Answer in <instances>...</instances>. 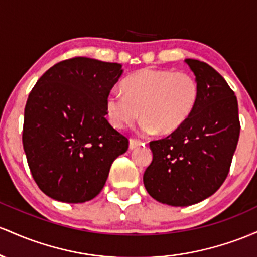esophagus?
Listing matches in <instances>:
<instances>
[{
  "mask_svg": "<svg viewBox=\"0 0 257 257\" xmlns=\"http://www.w3.org/2000/svg\"><path fill=\"white\" fill-rule=\"evenodd\" d=\"M143 142L142 141H140V140H136V138H131V140H130V149H136V148H138V147H141V146H143Z\"/></svg>",
  "mask_w": 257,
  "mask_h": 257,
  "instance_id": "1",
  "label": "esophagus"
}]
</instances>
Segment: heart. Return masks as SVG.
<instances>
[{"label": "heart", "mask_w": 257, "mask_h": 257, "mask_svg": "<svg viewBox=\"0 0 257 257\" xmlns=\"http://www.w3.org/2000/svg\"><path fill=\"white\" fill-rule=\"evenodd\" d=\"M123 91L113 88L105 99L108 119L115 128H127L142 115L146 134H171L186 122L197 105L199 85L193 75L170 69L144 68L130 75Z\"/></svg>", "instance_id": "1"}]
</instances>
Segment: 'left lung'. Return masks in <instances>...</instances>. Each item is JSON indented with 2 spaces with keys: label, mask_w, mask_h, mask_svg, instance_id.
Here are the masks:
<instances>
[{
  "label": "left lung",
  "mask_w": 257,
  "mask_h": 257,
  "mask_svg": "<svg viewBox=\"0 0 257 257\" xmlns=\"http://www.w3.org/2000/svg\"><path fill=\"white\" fill-rule=\"evenodd\" d=\"M184 62L199 85L197 105L181 127L149 143L153 161L143 175L149 195L172 206L197 204L220 188L240 134L238 100L226 80L206 63Z\"/></svg>",
  "instance_id": "left-lung-1"
}]
</instances>
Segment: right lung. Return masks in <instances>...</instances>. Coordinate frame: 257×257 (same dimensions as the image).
Returning a JSON list of instances; mask_svg holds the SVG:
<instances>
[{
  "label": "right lung",
  "instance_id": "right-lung-1",
  "mask_svg": "<svg viewBox=\"0 0 257 257\" xmlns=\"http://www.w3.org/2000/svg\"><path fill=\"white\" fill-rule=\"evenodd\" d=\"M121 64L74 57L48 69L29 94L23 147L39 188L63 203L99 194L128 140L106 120L105 99Z\"/></svg>",
  "mask_w": 257,
  "mask_h": 257
}]
</instances>
